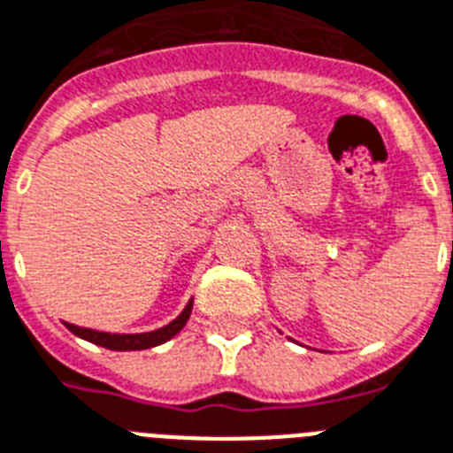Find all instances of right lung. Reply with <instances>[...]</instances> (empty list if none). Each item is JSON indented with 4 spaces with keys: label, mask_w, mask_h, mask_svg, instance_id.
<instances>
[{
    "label": "right lung",
    "mask_w": 453,
    "mask_h": 453,
    "mask_svg": "<svg viewBox=\"0 0 453 453\" xmlns=\"http://www.w3.org/2000/svg\"><path fill=\"white\" fill-rule=\"evenodd\" d=\"M190 311H193V303L186 304V310L176 316L174 321L167 323L165 328H157L153 333H137V334H116V333H99V330L90 328H79L73 323H67V328L73 334H79L83 340L93 342L97 347L111 349V351H142V349H150L163 344V342L172 340L176 333H181V328L186 326V321L190 319Z\"/></svg>",
    "instance_id": "add662e5"
}]
</instances>
